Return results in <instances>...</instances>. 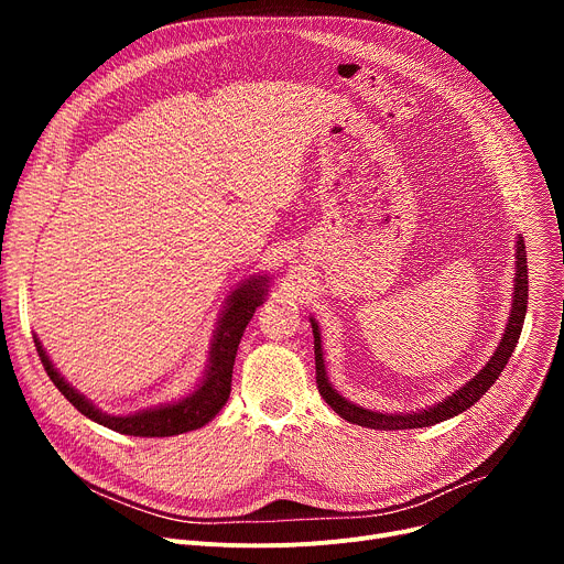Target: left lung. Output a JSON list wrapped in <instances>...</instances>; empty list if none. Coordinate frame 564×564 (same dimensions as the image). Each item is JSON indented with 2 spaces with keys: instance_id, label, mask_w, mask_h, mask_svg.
<instances>
[{
  "instance_id": "8db88e82",
  "label": "left lung",
  "mask_w": 564,
  "mask_h": 564,
  "mask_svg": "<svg viewBox=\"0 0 564 564\" xmlns=\"http://www.w3.org/2000/svg\"><path fill=\"white\" fill-rule=\"evenodd\" d=\"M525 308H528V262H525V245L519 237L517 242V279H514V300H512V313L508 319L506 334H502V340L496 349L494 357L487 361V366L473 377L466 387H462L457 393H453L448 400H443L438 404H434L432 409H423L416 413H377L364 406H357L347 402L343 395H338V391L332 387L327 379V370H324V359H322V340H319V332L317 324L311 319L313 324V338H315V381H317V391L324 398L340 419L361 425V427H372V430H413V427H427V425H436L441 421H448L457 413L466 411L468 406L476 404L489 389L491 383L500 377L502 368L508 366L512 351L519 343L521 329H523V317H525Z\"/></svg>"
}]
</instances>
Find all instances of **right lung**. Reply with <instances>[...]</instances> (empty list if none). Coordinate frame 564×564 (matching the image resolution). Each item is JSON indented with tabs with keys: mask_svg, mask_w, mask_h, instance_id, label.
<instances>
[{
	"mask_svg": "<svg viewBox=\"0 0 564 564\" xmlns=\"http://www.w3.org/2000/svg\"><path fill=\"white\" fill-rule=\"evenodd\" d=\"M264 292L267 290H264L262 276L249 279L232 292L230 304L219 322L213 347H210V364H207V370L203 375V381L198 383V389L189 398L166 406L139 411L134 416H109V413H102L100 409H96L54 370L39 338H34V343H36L41 364L47 377L54 381V387L62 391L64 398L79 413H84L86 419L130 436H173V434L198 430L205 423H210L226 404L230 395V379H232L237 345H240V338L247 329V324L251 322L256 308L262 304Z\"/></svg>",
	"mask_w": 564,
	"mask_h": 564,
	"instance_id": "obj_1",
	"label": "right lung"
}]
</instances>
